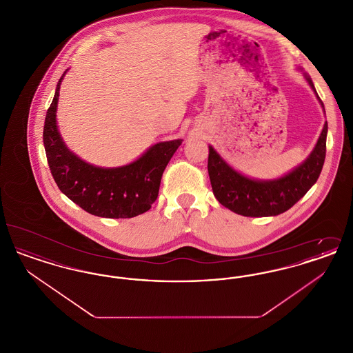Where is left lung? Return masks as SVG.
<instances>
[{
    "label": "left lung",
    "instance_id": "obj_1",
    "mask_svg": "<svg viewBox=\"0 0 353 353\" xmlns=\"http://www.w3.org/2000/svg\"><path fill=\"white\" fill-rule=\"evenodd\" d=\"M305 79L316 92L311 78L305 75ZM318 99L320 101L319 97ZM320 103L323 105V101ZM327 131L328 124L325 123L308 159L285 177L274 181H255L242 176L209 145L208 172L216 199L225 208L245 217H269L285 213L318 181L325 159Z\"/></svg>",
    "mask_w": 353,
    "mask_h": 353
}]
</instances>
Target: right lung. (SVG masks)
Returning <instances> with one entry per match:
<instances>
[{"instance_id": "right-lung-1", "label": "right lung", "mask_w": 353, "mask_h": 353, "mask_svg": "<svg viewBox=\"0 0 353 353\" xmlns=\"http://www.w3.org/2000/svg\"><path fill=\"white\" fill-rule=\"evenodd\" d=\"M66 71L58 81L43 127L46 157L58 188L92 216L132 219L148 212L157 199L164 169L181 140L159 143L132 164L120 168H98L84 163L66 148L55 121L59 88Z\"/></svg>"}]
</instances>
